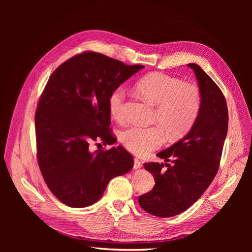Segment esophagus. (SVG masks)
<instances>
[{
  "label": "esophagus",
  "instance_id": "34e87169",
  "mask_svg": "<svg viewBox=\"0 0 252 252\" xmlns=\"http://www.w3.org/2000/svg\"><path fill=\"white\" fill-rule=\"evenodd\" d=\"M142 167V162L138 159V158H135L134 159V169H139Z\"/></svg>",
  "mask_w": 252,
  "mask_h": 252
}]
</instances>
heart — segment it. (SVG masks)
I'll list each match as a JSON object with an SVG mask.
<instances>
[{"mask_svg":"<svg viewBox=\"0 0 252 252\" xmlns=\"http://www.w3.org/2000/svg\"><path fill=\"white\" fill-rule=\"evenodd\" d=\"M136 90L145 100L156 106L154 121L160 125L171 139L186 134L199 114L201 108L199 89L193 84H184L178 77L154 72L141 78L136 84ZM108 108L114 119L124 121L126 93L123 88H116L111 92ZM161 128L130 126L123 131L121 140L131 153L138 156L147 155L163 144L165 135Z\"/></svg>","mask_w":252,"mask_h":252,"instance_id":"b5f03b06","label":"heart"}]
</instances>
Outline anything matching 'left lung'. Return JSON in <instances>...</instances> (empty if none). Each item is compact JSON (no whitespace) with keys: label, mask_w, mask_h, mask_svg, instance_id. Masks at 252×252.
<instances>
[{"label":"left lung","mask_w":252,"mask_h":252,"mask_svg":"<svg viewBox=\"0 0 252 252\" xmlns=\"http://www.w3.org/2000/svg\"><path fill=\"white\" fill-rule=\"evenodd\" d=\"M188 66L196 75L201 94L199 114L186 136L157 153L165 164L144 163L145 169L153 174L155 185L139 197V204L159 218L184 213L205 192L218 173L228 131V107L220 89L199 65ZM164 165L167 168L162 170Z\"/></svg>","instance_id":"obj_1"}]
</instances>
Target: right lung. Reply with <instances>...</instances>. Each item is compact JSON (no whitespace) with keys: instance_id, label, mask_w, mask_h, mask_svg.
Wrapping results in <instances>:
<instances>
[{"instance_id":"add662e5","label":"right lung","mask_w":252,"mask_h":252,"mask_svg":"<svg viewBox=\"0 0 252 252\" xmlns=\"http://www.w3.org/2000/svg\"><path fill=\"white\" fill-rule=\"evenodd\" d=\"M142 68L88 51L50 76L35 112L36 157L48 188L62 203L92 205L112 178L133 168L134 158L123 146L91 152L89 145L97 139L116 142L109 95Z\"/></svg>"}]
</instances>
